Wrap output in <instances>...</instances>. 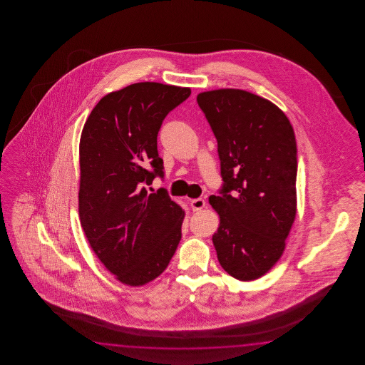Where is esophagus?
I'll return each mask as SVG.
<instances>
[{
    "instance_id": "obj_1",
    "label": "esophagus",
    "mask_w": 365,
    "mask_h": 365,
    "mask_svg": "<svg viewBox=\"0 0 365 365\" xmlns=\"http://www.w3.org/2000/svg\"><path fill=\"white\" fill-rule=\"evenodd\" d=\"M190 206H192L193 211H198V210L203 209L206 206V201L203 198H195V200L190 202Z\"/></svg>"
}]
</instances>
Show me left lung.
I'll list each match as a JSON object with an SVG mask.
<instances>
[{
  "label": "left lung",
  "mask_w": 365,
  "mask_h": 365,
  "mask_svg": "<svg viewBox=\"0 0 365 365\" xmlns=\"http://www.w3.org/2000/svg\"><path fill=\"white\" fill-rule=\"evenodd\" d=\"M197 103L217 138L223 179L209 198L220 217L212 236L219 264L236 279H258L283 255L295 220V133L275 104L244 90L206 91Z\"/></svg>",
  "instance_id": "obj_1"
}]
</instances>
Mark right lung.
<instances>
[{
	"label": "right lung",
	"instance_id": "obj_1",
	"mask_svg": "<svg viewBox=\"0 0 365 365\" xmlns=\"http://www.w3.org/2000/svg\"><path fill=\"white\" fill-rule=\"evenodd\" d=\"M190 88L140 82L95 106L79 142V219L95 255L116 279L143 286L167 269L181 240L185 212L165 189L158 133Z\"/></svg>",
	"mask_w": 365,
	"mask_h": 365
}]
</instances>
